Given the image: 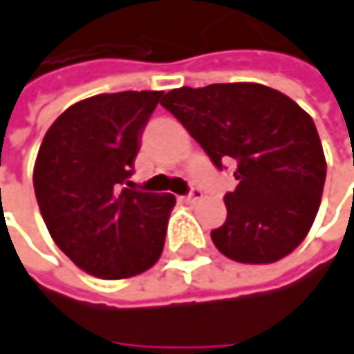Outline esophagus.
<instances>
[{"instance_id": "obj_1", "label": "esophagus", "mask_w": 354, "mask_h": 354, "mask_svg": "<svg viewBox=\"0 0 354 354\" xmlns=\"http://www.w3.org/2000/svg\"><path fill=\"white\" fill-rule=\"evenodd\" d=\"M201 196H203V190H201L198 186H192V188H190V192H188L186 196H182L180 201H182V203H188V205H192V203H196Z\"/></svg>"}]
</instances>
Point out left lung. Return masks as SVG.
<instances>
[{
	"label": "left lung",
	"instance_id": "8db88e82",
	"mask_svg": "<svg viewBox=\"0 0 354 354\" xmlns=\"http://www.w3.org/2000/svg\"><path fill=\"white\" fill-rule=\"evenodd\" d=\"M162 105L223 170L239 182L225 194L227 221L210 231L239 263H273L308 235L320 207L326 160L312 117L283 93L257 82L182 86Z\"/></svg>",
	"mask_w": 354,
	"mask_h": 354
}]
</instances>
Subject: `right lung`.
<instances>
[{
	"label": "right lung",
	"instance_id": "1",
	"mask_svg": "<svg viewBox=\"0 0 354 354\" xmlns=\"http://www.w3.org/2000/svg\"><path fill=\"white\" fill-rule=\"evenodd\" d=\"M162 91H123L75 103L46 131L34 192L54 243L82 272L121 279L162 255L172 194L133 190V162Z\"/></svg>",
	"mask_w": 354,
	"mask_h": 354
}]
</instances>
